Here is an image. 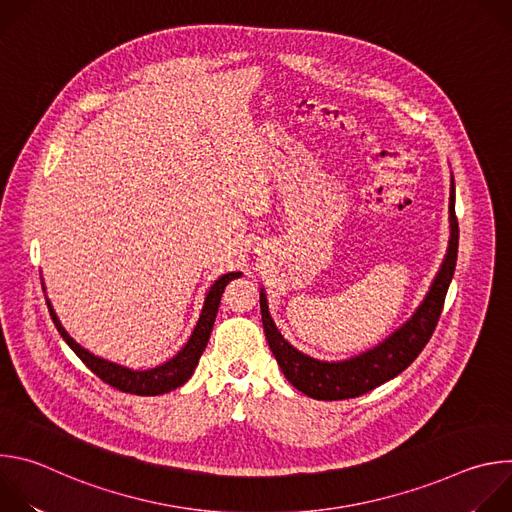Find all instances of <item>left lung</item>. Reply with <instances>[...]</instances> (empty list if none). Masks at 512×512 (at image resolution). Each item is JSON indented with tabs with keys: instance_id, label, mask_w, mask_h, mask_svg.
<instances>
[{
	"instance_id": "obj_1",
	"label": "left lung",
	"mask_w": 512,
	"mask_h": 512,
	"mask_svg": "<svg viewBox=\"0 0 512 512\" xmlns=\"http://www.w3.org/2000/svg\"><path fill=\"white\" fill-rule=\"evenodd\" d=\"M458 221H456V186L450 184V239L446 257L437 269L429 291L413 316L389 334L377 346L344 360H320L291 346L277 330L261 287L259 304L265 338L285 379L304 395L318 401H340L369 393L395 379L419 356L440 320L448 287L458 259Z\"/></svg>"
}]
</instances>
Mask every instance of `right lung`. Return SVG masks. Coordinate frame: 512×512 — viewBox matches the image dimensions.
Wrapping results in <instances>:
<instances>
[{"label":"right lung","instance_id":"1","mask_svg":"<svg viewBox=\"0 0 512 512\" xmlns=\"http://www.w3.org/2000/svg\"><path fill=\"white\" fill-rule=\"evenodd\" d=\"M241 275H243L241 271H231V273H225V275L218 277L210 285V289L206 291L200 318H198L188 342L170 360H166L164 364H158V367H154V369H145V371H133L129 367H123V364H117V362L105 360L101 356H95L93 352L83 348L77 340H72V336L64 330V326L60 324L50 300H46V304H48V312L52 316V322H54L56 330L60 332V336L64 338V342L72 348V352H75L103 383H107V385H111V387H115L123 393L141 395V397H154V395H164V393H170V391L182 387L192 377L196 364H198V360H200V356H202V352L208 344L218 306H221L223 291H225V287L231 279H237Z\"/></svg>","mask_w":512,"mask_h":512}]
</instances>
